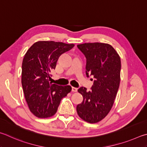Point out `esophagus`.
<instances>
[{"label": "esophagus", "instance_id": "34e87169", "mask_svg": "<svg viewBox=\"0 0 147 147\" xmlns=\"http://www.w3.org/2000/svg\"><path fill=\"white\" fill-rule=\"evenodd\" d=\"M71 91L73 92H76L77 91H78V88H75V87H72L71 88Z\"/></svg>", "mask_w": 147, "mask_h": 147}]
</instances>
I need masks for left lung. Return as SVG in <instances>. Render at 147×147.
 <instances>
[{"label": "left lung", "instance_id": "8db88e82", "mask_svg": "<svg viewBox=\"0 0 147 147\" xmlns=\"http://www.w3.org/2000/svg\"><path fill=\"white\" fill-rule=\"evenodd\" d=\"M78 48L86 59V76L94 77V81L89 92L84 87L78 89L83 100L77 106V112L85 121L96 123L107 116L114 102L120 83L121 59L109 44L84 43Z\"/></svg>", "mask_w": 147, "mask_h": 147}]
</instances>
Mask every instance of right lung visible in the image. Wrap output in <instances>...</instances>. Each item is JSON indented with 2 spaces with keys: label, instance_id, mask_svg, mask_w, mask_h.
<instances>
[{
  "label": "right lung",
  "instance_id": "obj_1",
  "mask_svg": "<svg viewBox=\"0 0 147 147\" xmlns=\"http://www.w3.org/2000/svg\"><path fill=\"white\" fill-rule=\"evenodd\" d=\"M74 46V44L38 41L26 53L22 64L21 83L28 107L36 117L53 116L61 99L71 92L70 86H59L49 81L59 57Z\"/></svg>",
  "mask_w": 147,
  "mask_h": 147
}]
</instances>
